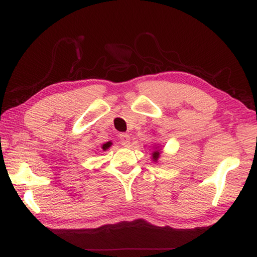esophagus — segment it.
<instances>
[{"instance_id":"34e87169","label":"esophagus","mask_w":257,"mask_h":257,"mask_svg":"<svg viewBox=\"0 0 257 257\" xmlns=\"http://www.w3.org/2000/svg\"><path fill=\"white\" fill-rule=\"evenodd\" d=\"M119 143L121 144L122 146H124V147H127L129 144H130V137H129V135H127V134H121L119 136Z\"/></svg>"}]
</instances>
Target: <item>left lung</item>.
I'll list each match as a JSON object with an SVG mask.
<instances>
[{
    "label": "left lung",
    "instance_id": "obj_1",
    "mask_svg": "<svg viewBox=\"0 0 257 257\" xmlns=\"http://www.w3.org/2000/svg\"><path fill=\"white\" fill-rule=\"evenodd\" d=\"M152 157H154V160L157 161L158 158H159V151H155L154 155H152Z\"/></svg>",
    "mask_w": 257,
    "mask_h": 257
}]
</instances>
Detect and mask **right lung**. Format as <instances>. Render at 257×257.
<instances>
[{"instance_id":"obj_1","label":"right lung","mask_w":257,"mask_h":257,"mask_svg":"<svg viewBox=\"0 0 257 257\" xmlns=\"http://www.w3.org/2000/svg\"><path fill=\"white\" fill-rule=\"evenodd\" d=\"M110 145H111V143H107V144H105V145H103V146H102V149H103V150H106V149H108V148H109V147H110Z\"/></svg>"}]
</instances>
